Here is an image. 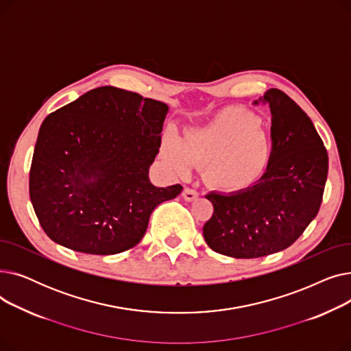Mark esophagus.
<instances>
[{"instance_id":"esophagus-1","label":"esophagus","mask_w":351,"mask_h":351,"mask_svg":"<svg viewBox=\"0 0 351 351\" xmlns=\"http://www.w3.org/2000/svg\"><path fill=\"white\" fill-rule=\"evenodd\" d=\"M182 196H183V199H185L186 202H193L195 199H197L199 193L195 189L185 188V189H183V192H182Z\"/></svg>"}]
</instances>
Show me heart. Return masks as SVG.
<instances>
[{
	"instance_id": "b5f03b06",
	"label": "heart",
	"mask_w": 351,
	"mask_h": 351,
	"mask_svg": "<svg viewBox=\"0 0 351 351\" xmlns=\"http://www.w3.org/2000/svg\"><path fill=\"white\" fill-rule=\"evenodd\" d=\"M246 110L228 108L202 126L189 128L183 141L166 135L160 156L178 175H186L192 163L204 166L208 185L222 192L249 188L269 168L271 141L263 125Z\"/></svg>"
}]
</instances>
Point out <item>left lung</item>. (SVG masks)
Instances as JSON below:
<instances>
[{
  "mask_svg": "<svg viewBox=\"0 0 351 351\" xmlns=\"http://www.w3.org/2000/svg\"><path fill=\"white\" fill-rule=\"evenodd\" d=\"M259 101L271 114L267 171L243 191L206 195L213 215L204 226L205 241L236 259L267 256L296 242L319 213L328 171L327 151L304 110L276 88Z\"/></svg>",
  "mask_w": 351,
  "mask_h": 351,
  "instance_id": "obj_1",
  "label": "left lung"
}]
</instances>
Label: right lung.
<instances>
[{
  "mask_svg": "<svg viewBox=\"0 0 351 351\" xmlns=\"http://www.w3.org/2000/svg\"><path fill=\"white\" fill-rule=\"evenodd\" d=\"M168 110L160 101L101 86L44 119L29 197L51 241L88 254L121 253L142 241L154 209L183 189L149 180Z\"/></svg>",
  "mask_w": 351,
  "mask_h": 351,
  "instance_id": "obj_1",
  "label": "right lung"
}]
</instances>
